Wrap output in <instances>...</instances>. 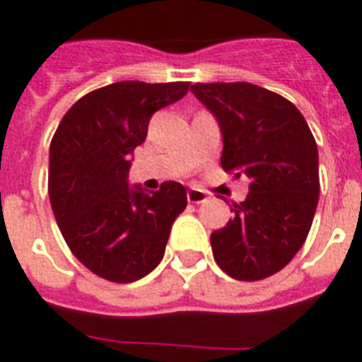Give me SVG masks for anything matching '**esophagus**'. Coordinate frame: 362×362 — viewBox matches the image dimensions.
I'll return each instance as SVG.
<instances>
[{
  "instance_id": "esophagus-1",
  "label": "esophagus",
  "mask_w": 362,
  "mask_h": 362,
  "mask_svg": "<svg viewBox=\"0 0 362 362\" xmlns=\"http://www.w3.org/2000/svg\"><path fill=\"white\" fill-rule=\"evenodd\" d=\"M186 196H188L189 204H204L205 199H207V194H205L204 189H197V188H189Z\"/></svg>"
}]
</instances>
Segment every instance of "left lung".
<instances>
[{
  "instance_id": "8db88e82",
  "label": "left lung",
  "mask_w": 362,
  "mask_h": 362,
  "mask_svg": "<svg viewBox=\"0 0 362 362\" xmlns=\"http://www.w3.org/2000/svg\"><path fill=\"white\" fill-rule=\"evenodd\" d=\"M217 118L221 166L250 180L233 219L211 235L213 256L238 281L266 279L303 248L320 194L318 147L295 104L252 83H196Z\"/></svg>"
}]
</instances>
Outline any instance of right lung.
Masks as SVG:
<instances>
[{"mask_svg": "<svg viewBox=\"0 0 362 362\" xmlns=\"http://www.w3.org/2000/svg\"><path fill=\"white\" fill-rule=\"evenodd\" d=\"M189 83L119 81L81 96L50 143L48 194L69 250L114 283H132L160 264L186 188L129 186L132 153L147 137L151 116L180 100Z\"/></svg>", "mask_w": 362, "mask_h": 362, "instance_id": "obj_1", "label": "right lung"}]
</instances>
